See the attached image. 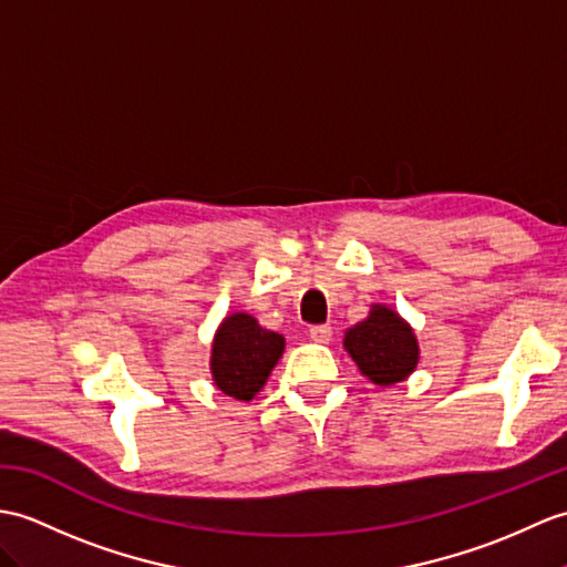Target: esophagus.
I'll use <instances>...</instances> for the list:
<instances>
[{
  "instance_id": "34e87169",
  "label": "esophagus",
  "mask_w": 567,
  "mask_h": 567,
  "mask_svg": "<svg viewBox=\"0 0 567 567\" xmlns=\"http://www.w3.org/2000/svg\"><path fill=\"white\" fill-rule=\"evenodd\" d=\"M309 338L313 340V343H328V340L333 338V328L328 326V323L311 326V328H309Z\"/></svg>"
}]
</instances>
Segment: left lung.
<instances>
[{
  "instance_id": "obj_1",
  "label": "left lung",
  "mask_w": 567,
  "mask_h": 567,
  "mask_svg": "<svg viewBox=\"0 0 567 567\" xmlns=\"http://www.w3.org/2000/svg\"><path fill=\"white\" fill-rule=\"evenodd\" d=\"M346 350L360 372L381 386L403 381L417 364V343L411 326L386 307H372L364 321L350 328Z\"/></svg>"
}]
</instances>
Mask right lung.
Wrapping results in <instances>:
<instances>
[{
    "mask_svg": "<svg viewBox=\"0 0 567 567\" xmlns=\"http://www.w3.org/2000/svg\"><path fill=\"white\" fill-rule=\"evenodd\" d=\"M285 350V338L260 328L254 316L231 313L213 343V377L219 391L251 401Z\"/></svg>",
    "mask_w": 567,
    "mask_h": 567,
    "instance_id": "1",
    "label": "right lung"
}]
</instances>
